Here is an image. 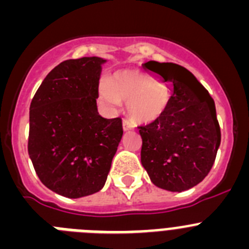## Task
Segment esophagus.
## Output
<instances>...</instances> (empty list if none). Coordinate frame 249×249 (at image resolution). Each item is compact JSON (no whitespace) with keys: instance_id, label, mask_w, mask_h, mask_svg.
Instances as JSON below:
<instances>
[{"instance_id":"obj_1","label":"esophagus","mask_w":249,"mask_h":249,"mask_svg":"<svg viewBox=\"0 0 249 249\" xmlns=\"http://www.w3.org/2000/svg\"><path fill=\"white\" fill-rule=\"evenodd\" d=\"M123 129L124 131H131V129H133V124L128 120H123Z\"/></svg>"}]
</instances>
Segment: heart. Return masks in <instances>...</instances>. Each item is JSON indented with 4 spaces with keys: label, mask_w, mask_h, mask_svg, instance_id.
I'll list each match as a JSON object with an SVG mask.
<instances>
[{
    "label": "heart",
    "mask_w": 249,
    "mask_h": 249,
    "mask_svg": "<svg viewBox=\"0 0 249 249\" xmlns=\"http://www.w3.org/2000/svg\"><path fill=\"white\" fill-rule=\"evenodd\" d=\"M103 102L117 106L127 101V113L136 123H151L166 112L171 93L166 86L152 82L148 77L136 71L114 72L100 87Z\"/></svg>",
    "instance_id": "1"
}]
</instances>
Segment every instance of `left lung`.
<instances>
[{"label": "left lung", "mask_w": 249, "mask_h": 249, "mask_svg": "<svg viewBox=\"0 0 249 249\" xmlns=\"http://www.w3.org/2000/svg\"><path fill=\"white\" fill-rule=\"evenodd\" d=\"M171 83L173 94L160 118L140 127L141 162L151 181L171 192L203 181L221 144L214 101L187 68L176 63H144Z\"/></svg>", "instance_id": "8db88e82"}]
</instances>
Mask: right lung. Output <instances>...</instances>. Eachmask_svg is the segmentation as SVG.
Segmentation results:
<instances>
[{"label":"right lung","instance_id":"1","mask_svg":"<svg viewBox=\"0 0 249 249\" xmlns=\"http://www.w3.org/2000/svg\"><path fill=\"white\" fill-rule=\"evenodd\" d=\"M100 57L59 63L30 106L28 155L39 181L67 198L102 190L123 135L120 117L97 111Z\"/></svg>","mask_w":249,"mask_h":249}]
</instances>
